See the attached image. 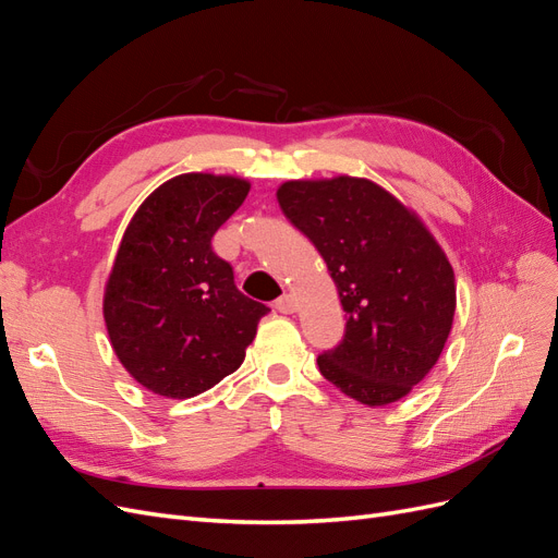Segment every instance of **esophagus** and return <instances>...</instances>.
Wrapping results in <instances>:
<instances>
[{
	"label": "esophagus",
	"mask_w": 558,
	"mask_h": 558,
	"mask_svg": "<svg viewBox=\"0 0 558 558\" xmlns=\"http://www.w3.org/2000/svg\"><path fill=\"white\" fill-rule=\"evenodd\" d=\"M275 307L281 312V314H293L295 310H298V300L293 298V295H281L277 302H275Z\"/></svg>",
	"instance_id": "obj_1"
}]
</instances>
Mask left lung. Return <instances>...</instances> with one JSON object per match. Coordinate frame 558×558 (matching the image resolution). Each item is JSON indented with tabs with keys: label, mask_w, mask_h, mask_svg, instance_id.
<instances>
[{
	"label": "left lung",
	"mask_w": 558,
	"mask_h": 558,
	"mask_svg": "<svg viewBox=\"0 0 558 558\" xmlns=\"http://www.w3.org/2000/svg\"><path fill=\"white\" fill-rule=\"evenodd\" d=\"M277 199L326 260L347 312L342 342L316 361L320 375L367 408L404 398L440 359L453 324L445 251L369 179L286 181Z\"/></svg>",
	"instance_id": "1"
}]
</instances>
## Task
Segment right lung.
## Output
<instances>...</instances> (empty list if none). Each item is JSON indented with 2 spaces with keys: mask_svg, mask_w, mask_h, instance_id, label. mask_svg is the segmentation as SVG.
Instances as JSON below:
<instances>
[{
  "mask_svg": "<svg viewBox=\"0 0 558 558\" xmlns=\"http://www.w3.org/2000/svg\"><path fill=\"white\" fill-rule=\"evenodd\" d=\"M240 177L179 174L150 193L118 246L105 324L118 361L148 391L193 398L232 375L269 312L238 291L214 232L242 207Z\"/></svg>",
  "mask_w": 558,
  "mask_h": 558,
  "instance_id": "add662e5",
  "label": "right lung"
}]
</instances>
